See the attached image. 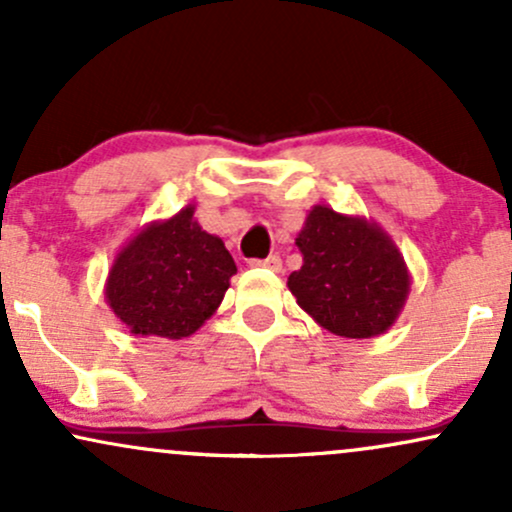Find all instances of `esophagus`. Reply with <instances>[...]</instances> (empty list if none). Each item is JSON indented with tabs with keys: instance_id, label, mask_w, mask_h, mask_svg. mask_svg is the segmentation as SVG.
<instances>
[{
	"instance_id": "obj_1",
	"label": "esophagus",
	"mask_w": 512,
	"mask_h": 512,
	"mask_svg": "<svg viewBox=\"0 0 512 512\" xmlns=\"http://www.w3.org/2000/svg\"><path fill=\"white\" fill-rule=\"evenodd\" d=\"M252 267H264V269H272V272H279L281 269V257L279 255H269L267 260H252Z\"/></svg>"
}]
</instances>
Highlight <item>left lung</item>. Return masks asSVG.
Returning a JSON list of instances; mask_svg holds the SVG:
<instances>
[{
	"label": "left lung",
	"mask_w": 512,
	"mask_h": 512,
	"mask_svg": "<svg viewBox=\"0 0 512 512\" xmlns=\"http://www.w3.org/2000/svg\"><path fill=\"white\" fill-rule=\"evenodd\" d=\"M296 245L303 267L289 276V291L317 325L346 339L378 337L395 325L411 274L383 226L315 204Z\"/></svg>",
	"instance_id": "obj_1"
}]
</instances>
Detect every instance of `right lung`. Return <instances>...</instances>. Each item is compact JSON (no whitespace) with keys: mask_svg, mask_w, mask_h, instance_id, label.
Masks as SVG:
<instances>
[{"mask_svg":"<svg viewBox=\"0 0 512 512\" xmlns=\"http://www.w3.org/2000/svg\"><path fill=\"white\" fill-rule=\"evenodd\" d=\"M236 272L223 240L204 231L195 204H187L146 223L117 250L105 301L137 337L182 339L216 313Z\"/></svg>","mask_w":512,"mask_h":512,"instance_id":"1","label":"right lung"}]
</instances>
